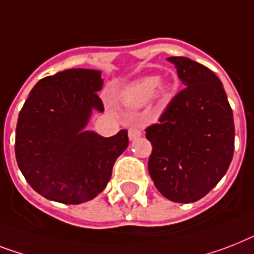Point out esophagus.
<instances>
[{
	"mask_svg": "<svg viewBox=\"0 0 254 254\" xmlns=\"http://www.w3.org/2000/svg\"><path fill=\"white\" fill-rule=\"evenodd\" d=\"M127 135H129V139H130V141H135L137 138H139L142 135L141 127H137V125H134V127H129Z\"/></svg>",
	"mask_w": 254,
	"mask_h": 254,
	"instance_id": "obj_1",
	"label": "esophagus"
}]
</instances>
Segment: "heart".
Instances as JSON below:
<instances>
[{
  "label": "heart",
  "instance_id": "1",
  "mask_svg": "<svg viewBox=\"0 0 254 254\" xmlns=\"http://www.w3.org/2000/svg\"><path fill=\"white\" fill-rule=\"evenodd\" d=\"M175 83L172 80H163L159 75H146L138 78L124 88V104L131 109H139L147 106L152 98L155 100L158 109H163L168 106L174 96Z\"/></svg>",
  "mask_w": 254,
  "mask_h": 254
}]
</instances>
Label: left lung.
Segmentation results:
<instances>
[{"label":"left lung","mask_w":254,"mask_h":254,"mask_svg":"<svg viewBox=\"0 0 254 254\" xmlns=\"http://www.w3.org/2000/svg\"><path fill=\"white\" fill-rule=\"evenodd\" d=\"M168 61L185 88L160 123L146 129L152 145L148 174L167 199L190 203L205 197L227 172L234 155V115L211 70L187 57Z\"/></svg>","instance_id":"obj_1"}]
</instances>
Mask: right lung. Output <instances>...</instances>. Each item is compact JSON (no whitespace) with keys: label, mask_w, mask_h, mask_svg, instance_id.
<instances>
[{"label":"right lung","mask_w":254,"mask_h":254,"mask_svg":"<svg viewBox=\"0 0 254 254\" xmlns=\"http://www.w3.org/2000/svg\"><path fill=\"white\" fill-rule=\"evenodd\" d=\"M102 88L100 70H64L39 80L19 112L16 163L47 199L78 205L95 198L129 145L127 130L106 138L86 129L92 112L104 111Z\"/></svg>","instance_id":"add662e5"}]
</instances>
